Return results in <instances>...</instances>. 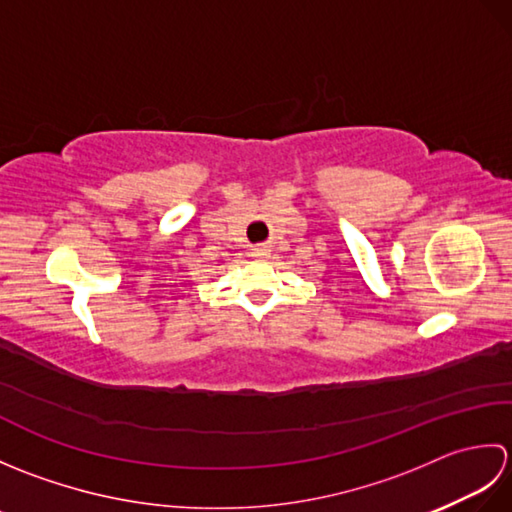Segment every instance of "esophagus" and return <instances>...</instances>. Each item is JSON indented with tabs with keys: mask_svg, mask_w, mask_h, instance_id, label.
I'll use <instances>...</instances> for the list:
<instances>
[{
	"mask_svg": "<svg viewBox=\"0 0 512 512\" xmlns=\"http://www.w3.org/2000/svg\"><path fill=\"white\" fill-rule=\"evenodd\" d=\"M264 255H266V248L264 246L253 248V257H264Z\"/></svg>",
	"mask_w": 512,
	"mask_h": 512,
	"instance_id": "obj_1",
	"label": "esophagus"
}]
</instances>
